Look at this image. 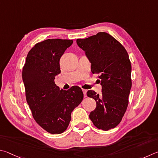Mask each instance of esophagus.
<instances>
[{"label": "esophagus", "mask_w": 158, "mask_h": 158, "mask_svg": "<svg viewBox=\"0 0 158 158\" xmlns=\"http://www.w3.org/2000/svg\"><path fill=\"white\" fill-rule=\"evenodd\" d=\"M82 92H83V94H84L85 97H87V90L84 89H82Z\"/></svg>", "instance_id": "esophagus-1"}]
</instances>
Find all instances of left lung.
Returning <instances> with one entry per match:
<instances>
[{
	"label": "left lung",
	"instance_id": "obj_1",
	"mask_svg": "<svg viewBox=\"0 0 158 158\" xmlns=\"http://www.w3.org/2000/svg\"><path fill=\"white\" fill-rule=\"evenodd\" d=\"M77 44L85 51L92 64L91 70L98 75L102 94L87 92L96 102L89 118L96 128L108 131L121 122L128 105L132 87L131 63L126 48L107 32H98L86 39H77Z\"/></svg>",
	"mask_w": 158,
	"mask_h": 158
}]
</instances>
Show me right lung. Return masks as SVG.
<instances>
[{"label":"right lung","mask_w":158,"mask_h":158,"mask_svg":"<svg viewBox=\"0 0 158 158\" xmlns=\"http://www.w3.org/2000/svg\"><path fill=\"white\" fill-rule=\"evenodd\" d=\"M73 40L48 39L28 52L22 71L27 103L36 122L51 134H60L69 126L71 112L83 99L81 88L60 89L55 84L60 60Z\"/></svg>","instance_id":"add662e5"}]
</instances>
